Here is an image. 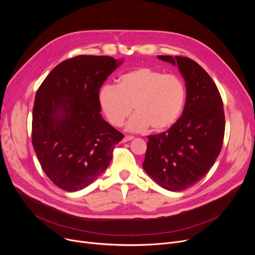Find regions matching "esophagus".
Returning <instances> with one entry per match:
<instances>
[{"mask_svg": "<svg viewBox=\"0 0 255 255\" xmlns=\"http://www.w3.org/2000/svg\"><path fill=\"white\" fill-rule=\"evenodd\" d=\"M133 138H134V137H133V136H130V135H127V136H125L124 138H123V142H127V141H129V140H132Z\"/></svg>", "mask_w": 255, "mask_h": 255, "instance_id": "esophagus-1", "label": "esophagus"}]
</instances>
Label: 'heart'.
<instances>
[{
  "mask_svg": "<svg viewBox=\"0 0 255 255\" xmlns=\"http://www.w3.org/2000/svg\"><path fill=\"white\" fill-rule=\"evenodd\" d=\"M101 111L107 121L121 127L133 110L136 113L127 130L142 132L166 130L177 122L186 98L182 80L173 74L140 67L118 79L116 86H105L99 92Z\"/></svg>",
  "mask_w": 255,
  "mask_h": 255,
  "instance_id": "1",
  "label": "heart"
}]
</instances>
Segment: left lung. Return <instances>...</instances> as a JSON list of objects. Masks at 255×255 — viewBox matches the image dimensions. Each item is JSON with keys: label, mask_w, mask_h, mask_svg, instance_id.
<instances>
[{"label": "left lung", "mask_w": 255, "mask_h": 255, "mask_svg": "<svg viewBox=\"0 0 255 255\" xmlns=\"http://www.w3.org/2000/svg\"><path fill=\"white\" fill-rule=\"evenodd\" d=\"M178 66L185 80L182 116L167 131L148 136L142 168L162 188L183 191L206 176L222 148L225 118L219 91L191 59L157 56Z\"/></svg>", "instance_id": "8db88e82"}]
</instances>
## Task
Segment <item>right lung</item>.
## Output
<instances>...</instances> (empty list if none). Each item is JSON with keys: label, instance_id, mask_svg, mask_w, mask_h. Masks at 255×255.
Returning <instances> with one entry per match:
<instances>
[{"label": "right lung", "instance_id": "1", "mask_svg": "<svg viewBox=\"0 0 255 255\" xmlns=\"http://www.w3.org/2000/svg\"><path fill=\"white\" fill-rule=\"evenodd\" d=\"M123 63L107 56H77L52 69L39 87L32 142L45 175L61 189L82 190L109 166L124 135L103 120L99 91Z\"/></svg>", "mask_w": 255, "mask_h": 255}]
</instances>
